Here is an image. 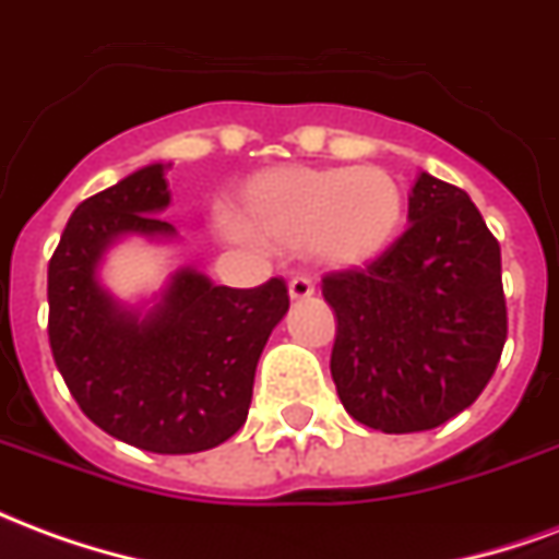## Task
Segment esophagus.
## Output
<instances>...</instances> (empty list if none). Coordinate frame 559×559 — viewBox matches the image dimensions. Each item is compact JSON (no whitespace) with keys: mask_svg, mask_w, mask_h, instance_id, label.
Wrapping results in <instances>:
<instances>
[{"mask_svg":"<svg viewBox=\"0 0 559 559\" xmlns=\"http://www.w3.org/2000/svg\"><path fill=\"white\" fill-rule=\"evenodd\" d=\"M314 296V281L305 278V275H296L290 281V299L293 302H302V299H311Z\"/></svg>","mask_w":559,"mask_h":559,"instance_id":"obj_1","label":"esophagus"}]
</instances>
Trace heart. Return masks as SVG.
<instances>
[{
	"label": "heart",
	"instance_id": "1",
	"mask_svg": "<svg viewBox=\"0 0 559 559\" xmlns=\"http://www.w3.org/2000/svg\"><path fill=\"white\" fill-rule=\"evenodd\" d=\"M401 215L399 182L380 167H269L233 200L239 230L260 242L305 248L332 269L365 266L383 254Z\"/></svg>",
	"mask_w": 559,
	"mask_h": 559
}]
</instances>
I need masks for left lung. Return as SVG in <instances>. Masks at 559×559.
<instances>
[{
  "instance_id": "8db88e82",
  "label": "left lung",
  "mask_w": 559,
  "mask_h": 559,
  "mask_svg": "<svg viewBox=\"0 0 559 559\" xmlns=\"http://www.w3.org/2000/svg\"><path fill=\"white\" fill-rule=\"evenodd\" d=\"M411 227L365 269L329 272L344 411L383 433L431 431L479 399L506 344L500 242L467 191L421 173Z\"/></svg>"
}]
</instances>
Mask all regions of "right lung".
Returning <instances> with one entry per match:
<instances>
[{"label": "right lung", "instance_id": "obj_1", "mask_svg": "<svg viewBox=\"0 0 559 559\" xmlns=\"http://www.w3.org/2000/svg\"><path fill=\"white\" fill-rule=\"evenodd\" d=\"M167 164H148L68 218L47 269L56 368L102 431L158 455H188L230 440L248 419L257 359L290 308L287 284L218 287L176 272L160 302L131 311L98 284L107 245L126 233L173 236Z\"/></svg>", "mask_w": 559, "mask_h": 559}]
</instances>
